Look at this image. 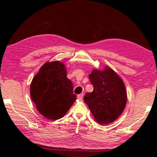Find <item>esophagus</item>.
Returning a JSON list of instances; mask_svg holds the SVG:
<instances>
[{
    "label": "esophagus",
    "instance_id": "esophagus-1",
    "mask_svg": "<svg viewBox=\"0 0 157 157\" xmlns=\"http://www.w3.org/2000/svg\"><path fill=\"white\" fill-rule=\"evenodd\" d=\"M77 98H78V99H80V100H82V98H83V94H80L78 95Z\"/></svg>",
    "mask_w": 157,
    "mask_h": 157
}]
</instances>
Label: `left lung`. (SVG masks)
<instances>
[{"mask_svg":"<svg viewBox=\"0 0 157 157\" xmlns=\"http://www.w3.org/2000/svg\"><path fill=\"white\" fill-rule=\"evenodd\" d=\"M89 78L94 90L85 95L84 102L96 122L101 124L113 122L121 116L126 105L127 94L124 82L109 67L102 71L93 69Z\"/></svg>","mask_w":157,"mask_h":157,"instance_id":"left-lung-1","label":"left lung"}]
</instances>
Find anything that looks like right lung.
I'll list each match as a JSON object with an SVG mask.
<instances>
[{
    "label": "right lung",
    "instance_id": "1",
    "mask_svg": "<svg viewBox=\"0 0 157 157\" xmlns=\"http://www.w3.org/2000/svg\"><path fill=\"white\" fill-rule=\"evenodd\" d=\"M30 94L39 112L52 121L63 117L77 99L67 69L59 61L42 66L32 80Z\"/></svg>",
    "mask_w": 157,
    "mask_h": 157
}]
</instances>
